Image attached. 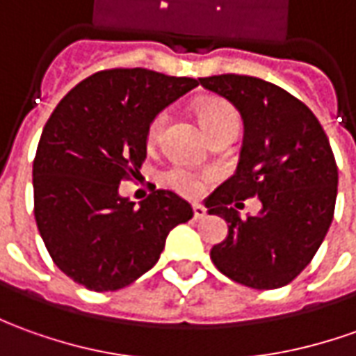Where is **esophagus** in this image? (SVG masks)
Wrapping results in <instances>:
<instances>
[{
    "mask_svg": "<svg viewBox=\"0 0 356 356\" xmlns=\"http://www.w3.org/2000/svg\"><path fill=\"white\" fill-rule=\"evenodd\" d=\"M204 216H207V210L202 209V207H198V204H195V207H193V218L202 220Z\"/></svg>",
    "mask_w": 356,
    "mask_h": 356,
    "instance_id": "1",
    "label": "esophagus"
}]
</instances>
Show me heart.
<instances>
[{"label":"heart","mask_w":356,"mask_h":356,"mask_svg":"<svg viewBox=\"0 0 356 356\" xmlns=\"http://www.w3.org/2000/svg\"><path fill=\"white\" fill-rule=\"evenodd\" d=\"M198 118L210 138L220 136V134H238V111L226 101H220V99L204 101L198 107ZM165 122H168V111H159L152 117L146 130V140L149 146L158 142ZM212 179H214V173L209 169H193L188 165H173L168 171L169 187L175 188L183 197H198Z\"/></svg>","instance_id":"b5f03b06"}]
</instances>
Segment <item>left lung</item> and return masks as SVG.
<instances>
[{"instance_id":"left-lung-1","label":"left lung","mask_w":356,"mask_h":356,"mask_svg":"<svg viewBox=\"0 0 356 356\" xmlns=\"http://www.w3.org/2000/svg\"><path fill=\"white\" fill-rule=\"evenodd\" d=\"M200 86L226 97L243 118L236 175L207 200L228 222L210 259L249 289L286 286L310 265L335 212L337 163L320 120L300 99L259 77L222 74ZM259 196L264 209L239 219L236 206Z\"/></svg>"}]
</instances>
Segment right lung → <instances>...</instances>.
Here are the masks:
<instances>
[{
  "label": "right lung",
  "instance_id": "1",
  "mask_svg": "<svg viewBox=\"0 0 356 356\" xmlns=\"http://www.w3.org/2000/svg\"><path fill=\"white\" fill-rule=\"evenodd\" d=\"M198 86L146 67H111L79 81L50 115L33 161L35 220L56 267L87 290L134 282L158 263L191 204L156 188L134 207L120 181L140 175L152 117Z\"/></svg>",
  "mask_w": 356,
  "mask_h": 356
}]
</instances>
